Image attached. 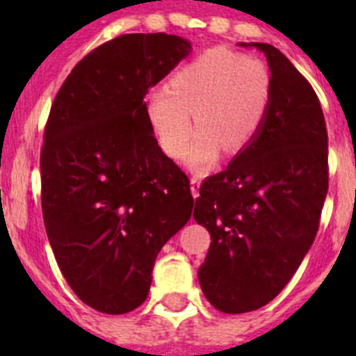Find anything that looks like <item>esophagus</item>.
<instances>
[{
	"label": "esophagus",
	"mask_w": 356,
	"mask_h": 356,
	"mask_svg": "<svg viewBox=\"0 0 356 356\" xmlns=\"http://www.w3.org/2000/svg\"><path fill=\"white\" fill-rule=\"evenodd\" d=\"M200 184H201V179L196 177V175H193L191 177V193L195 198L200 195Z\"/></svg>",
	"instance_id": "esophagus-1"
}]
</instances>
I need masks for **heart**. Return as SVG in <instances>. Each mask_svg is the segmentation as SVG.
I'll return each mask as SVG.
<instances>
[{"label":"heart","instance_id":"obj_1","mask_svg":"<svg viewBox=\"0 0 356 356\" xmlns=\"http://www.w3.org/2000/svg\"><path fill=\"white\" fill-rule=\"evenodd\" d=\"M270 72L260 58L215 46L181 67L172 84L148 96L146 111L161 149L172 158L188 152L189 163L207 168L220 149L234 155L258 134L270 102Z\"/></svg>","mask_w":356,"mask_h":356}]
</instances>
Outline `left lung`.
Segmentation results:
<instances>
[{"mask_svg":"<svg viewBox=\"0 0 356 356\" xmlns=\"http://www.w3.org/2000/svg\"><path fill=\"white\" fill-rule=\"evenodd\" d=\"M270 102L253 141L200 188L193 217L211 236L198 270L207 300L246 314L274 300L310 250L329 188L327 129L310 82L267 42Z\"/></svg>","mask_w":356,"mask_h":356,"instance_id":"1","label":"left lung"}]
</instances>
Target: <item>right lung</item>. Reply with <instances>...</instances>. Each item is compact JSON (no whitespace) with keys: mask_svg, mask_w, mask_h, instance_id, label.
<instances>
[{"mask_svg":"<svg viewBox=\"0 0 356 356\" xmlns=\"http://www.w3.org/2000/svg\"><path fill=\"white\" fill-rule=\"evenodd\" d=\"M191 51L179 35L124 34L68 74L41 148V207L72 291L102 314L148 296L161 246L193 211L189 179L158 146L145 96Z\"/></svg>","mask_w":356,"mask_h":356,"instance_id":"obj_1","label":"right lung"}]
</instances>
